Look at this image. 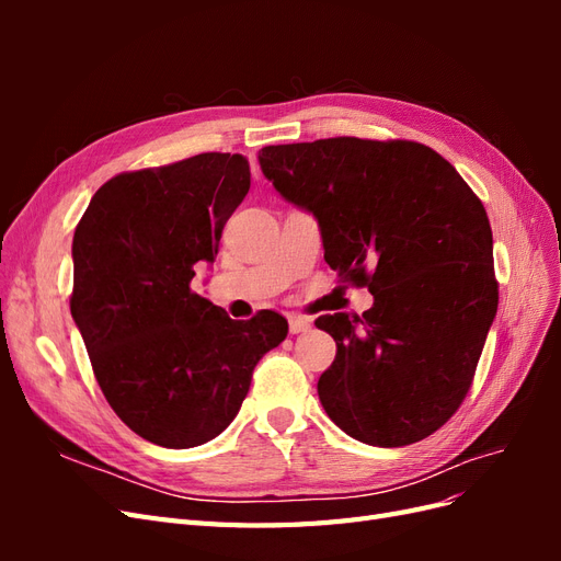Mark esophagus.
Masks as SVG:
<instances>
[{
  "mask_svg": "<svg viewBox=\"0 0 561 561\" xmlns=\"http://www.w3.org/2000/svg\"><path fill=\"white\" fill-rule=\"evenodd\" d=\"M287 322H290V334H304V332H309L311 330V318H304V316H290L287 318Z\"/></svg>",
  "mask_w": 561,
  "mask_h": 561,
  "instance_id": "obj_1",
  "label": "esophagus"
}]
</instances>
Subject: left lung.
<instances>
[{"label": "left lung", "instance_id": "1", "mask_svg": "<svg viewBox=\"0 0 561 561\" xmlns=\"http://www.w3.org/2000/svg\"><path fill=\"white\" fill-rule=\"evenodd\" d=\"M262 173L313 213L325 262L365 287L360 316H320L336 358L318 398L346 435L404 447L433 435L470 390L499 309L494 239L456 168L412 140L271 145Z\"/></svg>", "mask_w": 561, "mask_h": 561}]
</instances>
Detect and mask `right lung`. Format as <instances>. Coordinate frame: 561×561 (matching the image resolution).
Returning <instances> with one entry per match:
<instances>
[{
  "label": "right lung",
  "instance_id": "1",
  "mask_svg": "<svg viewBox=\"0 0 561 561\" xmlns=\"http://www.w3.org/2000/svg\"><path fill=\"white\" fill-rule=\"evenodd\" d=\"M248 190L245 157L206 151L107 180L75 229L70 311L93 375L116 416L159 447L222 433L254 365L287 336L276 311L231 320L190 287Z\"/></svg>",
  "mask_w": 561,
  "mask_h": 561
}]
</instances>
